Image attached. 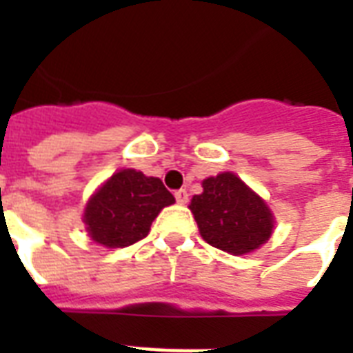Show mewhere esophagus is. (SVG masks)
<instances>
[{
	"mask_svg": "<svg viewBox=\"0 0 353 353\" xmlns=\"http://www.w3.org/2000/svg\"><path fill=\"white\" fill-rule=\"evenodd\" d=\"M174 196H176V201L179 205H185L188 201V192L185 190V188H181V190H176V194H174Z\"/></svg>",
	"mask_w": 353,
	"mask_h": 353,
	"instance_id": "34e87169",
	"label": "esophagus"
}]
</instances>
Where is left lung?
I'll return each instance as SVG.
<instances>
[{"mask_svg":"<svg viewBox=\"0 0 353 353\" xmlns=\"http://www.w3.org/2000/svg\"><path fill=\"white\" fill-rule=\"evenodd\" d=\"M190 210L203 240L231 254L254 251L273 232L268 205L231 172L205 179L203 194L194 196Z\"/></svg>","mask_w":353,"mask_h":353,"instance_id":"8db88e82","label":"left lung"}]
</instances>
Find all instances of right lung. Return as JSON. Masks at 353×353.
I'll return each mask as SVG.
<instances>
[{"label":"right lung","instance_id":"right-lung-1","mask_svg":"<svg viewBox=\"0 0 353 353\" xmlns=\"http://www.w3.org/2000/svg\"><path fill=\"white\" fill-rule=\"evenodd\" d=\"M174 201L159 177L126 168L113 174L90 199L84 223L97 243L128 247L146 238L161 209Z\"/></svg>","mask_w":353,"mask_h":353}]
</instances>
